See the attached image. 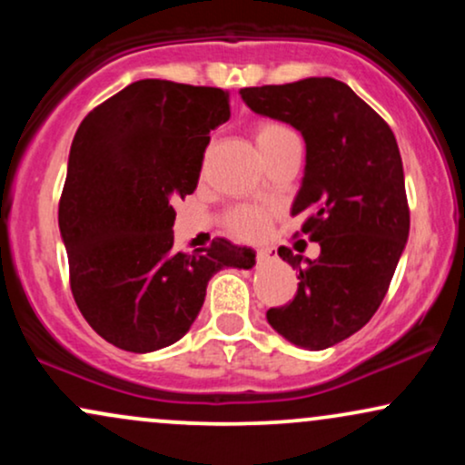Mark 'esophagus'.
I'll use <instances>...</instances> for the list:
<instances>
[{
	"instance_id": "1",
	"label": "esophagus",
	"mask_w": 465,
	"mask_h": 465,
	"mask_svg": "<svg viewBox=\"0 0 465 465\" xmlns=\"http://www.w3.org/2000/svg\"><path fill=\"white\" fill-rule=\"evenodd\" d=\"M271 258H273V253L269 249H258V262H269Z\"/></svg>"
}]
</instances>
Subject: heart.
Instances as JSON below:
<instances>
[{
  "label": "heart",
  "instance_id": "b5f03b06",
  "mask_svg": "<svg viewBox=\"0 0 465 465\" xmlns=\"http://www.w3.org/2000/svg\"><path fill=\"white\" fill-rule=\"evenodd\" d=\"M253 137L260 153H262L273 148L275 143L295 137V133L286 129L284 124H277V122H262V124L255 126ZM266 223H269V212L262 207H240L229 216V229L240 238H258L266 229Z\"/></svg>",
  "mask_w": 465,
  "mask_h": 465
}]
</instances>
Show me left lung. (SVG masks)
Listing matches in <instances>:
<instances>
[{
	"mask_svg": "<svg viewBox=\"0 0 465 465\" xmlns=\"http://www.w3.org/2000/svg\"><path fill=\"white\" fill-rule=\"evenodd\" d=\"M240 98L253 114L302 133L306 165L291 216H300L302 233L322 247L314 260L277 249L300 271V286L266 322L297 348H332L373 317L407 247L398 142L387 122L334 78L247 87Z\"/></svg>",
	"mask_w": 465,
	"mask_h": 465,
	"instance_id": "left-lung-1",
	"label": "left lung"
}]
</instances>
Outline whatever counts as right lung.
<instances>
[{"mask_svg":"<svg viewBox=\"0 0 465 465\" xmlns=\"http://www.w3.org/2000/svg\"><path fill=\"white\" fill-rule=\"evenodd\" d=\"M229 92L137 80L80 122L69 148L58 229L87 323L115 348L146 354L190 330L221 269H253L255 251L216 238L174 251V199L196 190L210 131Z\"/></svg>","mask_w":465,"mask_h":465,"instance_id":"right-lung-1","label":"right lung"}]
</instances>
